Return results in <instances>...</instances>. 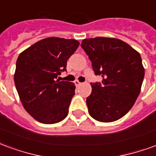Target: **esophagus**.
Segmentation results:
<instances>
[{"label":"esophagus","mask_w":156,"mask_h":156,"mask_svg":"<svg viewBox=\"0 0 156 156\" xmlns=\"http://www.w3.org/2000/svg\"><path fill=\"white\" fill-rule=\"evenodd\" d=\"M74 83H75V85H76V86H80V85L82 84V83H80V82L78 81V80H76V81L74 82Z\"/></svg>","instance_id":"obj_1"}]
</instances>
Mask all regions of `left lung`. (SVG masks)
Wrapping results in <instances>:
<instances>
[{"mask_svg":"<svg viewBox=\"0 0 156 156\" xmlns=\"http://www.w3.org/2000/svg\"><path fill=\"white\" fill-rule=\"evenodd\" d=\"M82 48L101 83H91L86 99L88 113L100 122L118 120L129 111L140 93L144 77L140 54L117 38L83 39Z\"/></svg>","mask_w":156,"mask_h":156,"instance_id":"left-lung-1","label":"left lung"}]
</instances>
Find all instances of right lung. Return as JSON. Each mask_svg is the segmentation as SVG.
<instances>
[{
  "instance_id": "right-lung-1",
  "label": "right lung",
  "mask_w": 156,
  "mask_h": 156,
  "mask_svg": "<svg viewBox=\"0 0 156 156\" xmlns=\"http://www.w3.org/2000/svg\"><path fill=\"white\" fill-rule=\"evenodd\" d=\"M78 46L75 39L48 37L19 55L16 88L24 108L36 120L50 124L67 117L76 87L57 78L66 71L67 61Z\"/></svg>"
}]
</instances>
